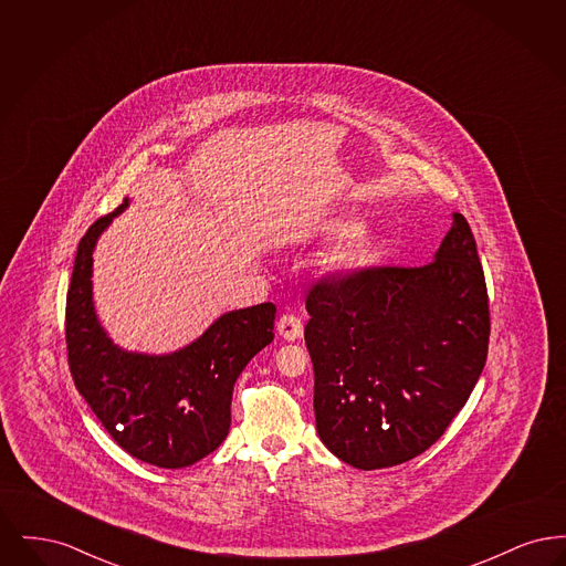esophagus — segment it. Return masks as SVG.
Listing matches in <instances>:
<instances>
[{
    "mask_svg": "<svg viewBox=\"0 0 566 566\" xmlns=\"http://www.w3.org/2000/svg\"><path fill=\"white\" fill-rule=\"evenodd\" d=\"M277 333L289 339V342H295L301 335H303V323L301 318L295 314H282L280 321H277Z\"/></svg>",
    "mask_w": 566,
    "mask_h": 566,
    "instance_id": "esophagus-1",
    "label": "esophagus"
}]
</instances>
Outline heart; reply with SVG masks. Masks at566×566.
Segmentation results:
<instances>
[{"label":"heart","instance_id":"obj_1","mask_svg":"<svg viewBox=\"0 0 566 566\" xmlns=\"http://www.w3.org/2000/svg\"><path fill=\"white\" fill-rule=\"evenodd\" d=\"M346 229H348L346 222L333 224L335 233H344ZM374 245H376V238H374L371 229L365 224H356L344 238V243L339 248V261L342 263H360L374 252Z\"/></svg>","mask_w":566,"mask_h":566}]
</instances>
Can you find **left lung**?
Instances as JSON below:
<instances>
[{
    "mask_svg": "<svg viewBox=\"0 0 566 566\" xmlns=\"http://www.w3.org/2000/svg\"><path fill=\"white\" fill-rule=\"evenodd\" d=\"M316 431L356 469L407 462L446 432L488 356L484 270L454 212L434 261L326 275L305 298Z\"/></svg>",
    "mask_w": 566,
    "mask_h": 566,
    "instance_id": "left-lung-1",
    "label": "left lung"
}]
</instances>
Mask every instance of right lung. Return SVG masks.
Returning a JSON list of instances; mask_svg holds the SVG:
<instances>
[{
	"instance_id": "obj_1",
	"label": "right lung",
	"mask_w": 566,
	"mask_h": 566,
	"mask_svg": "<svg viewBox=\"0 0 566 566\" xmlns=\"http://www.w3.org/2000/svg\"><path fill=\"white\" fill-rule=\"evenodd\" d=\"M127 199L97 218L78 243L65 301L67 363L82 399L132 457L182 469L212 454L231 427L235 379L273 339L275 305L220 316L187 348L148 356L116 348L97 323L91 293L93 248Z\"/></svg>"
}]
</instances>
